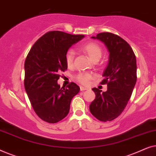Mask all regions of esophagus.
I'll list each match as a JSON object with an SVG mask.
<instances>
[{"instance_id": "obj_1", "label": "esophagus", "mask_w": 156, "mask_h": 156, "mask_svg": "<svg viewBox=\"0 0 156 156\" xmlns=\"http://www.w3.org/2000/svg\"><path fill=\"white\" fill-rule=\"evenodd\" d=\"M87 89H87V87H82V86H81V87H80V90H81V91L87 90Z\"/></svg>"}]
</instances>
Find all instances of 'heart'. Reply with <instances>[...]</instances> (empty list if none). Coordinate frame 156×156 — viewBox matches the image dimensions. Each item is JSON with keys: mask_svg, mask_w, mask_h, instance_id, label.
Masks as SVG:
<instances>
[{"mask_svg": "<svg viewBox=\"0 0 156 156\" xmlns=\"http://www.w3.org/2000/svg\"><path fill=\"white\" fill-rule=\"evenodd\" d=\"M81 50L86 53L93 62H97L101 57L102 50L99 44L95 42H89L81 47ZM75 53L72 50H69L65 55V62L68 67H72L74 65ZM93 75L87 72H80L76 76V80L80 84L88 85L92 80Z\"/></svg>", "mask_w": 156, "mask_h": 156, "instance_id": "b5f03b06", "label": "heart"}]
</instances>
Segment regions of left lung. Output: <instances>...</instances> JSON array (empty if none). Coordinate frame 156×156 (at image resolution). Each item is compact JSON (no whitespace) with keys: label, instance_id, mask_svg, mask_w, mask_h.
I'll return each instance as SVG.
<instances>
[{"label":"left lung","instance_id":"1","mask_svg":"<svg viewBox=\"0 0 156 156\" xmlns=\"http://www.w3.org/2000/svg\"><path fill=\"white\" fill-rule=\"evenodd\" d=\"M94 39L101 40L109 52V61L101 84H107V91L93 88L95 99L89 105L91 114L101 121H111L123 112L135 87L136 58L128 42L111 33H101Z\"/></svg>","mask_w":156,"mask_h":156}]
</instances>
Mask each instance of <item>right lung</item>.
<instances>
[{
    "instance_id": "right-lung-1",
    "label": "right lung",
    "mask_w": 156,
    "mask_h": 156,
    "mask_svg": "<svg viewBox=\"0 0 156 156\" xmlns=\"http://www.w3.org/2000/svg\"><path fill=\"white\" fill-rule=\"evenodd\" d=\"M84 36L48 32L34 43L27 55L25 91L36 114L46 122L55 123L65 118L72 98L80 91V87L74 82L60 88L57 80L61 72L67 69L65 55L68 49Z\"/></svg>"
}]
</instances>
